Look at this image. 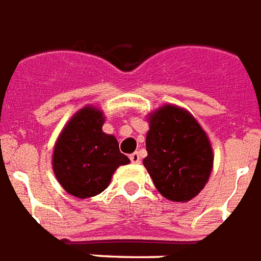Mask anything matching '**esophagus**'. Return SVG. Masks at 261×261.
<instances>
[{"mask_svg": "<svg viewBox=\"0 0 261 261\" xmlns=\"http://www.w3.org/2000/svg\"><path fill=\"white\" fill-rule=\"evenodd\" d=\"M129 159H130V161H132L133 164H139V163H140V155H139L138 151H135V153L130 154Z\"/></svg>", "mask_w": 261, "mask_h": 261, "instance_id": "esophagus-1", "label": "esophagus"}]
</instances>
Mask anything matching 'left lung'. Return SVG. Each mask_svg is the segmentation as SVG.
Instances as JSON below:
<instances>
[{
  "mask_svg": "<svg viewBox=\"0 0 261 261\" xmlns=\"http://www.w3.org/2000/svg\"><path fill=\"white\" fill-rule=\"evenodd\" d=\"M143 165L157 191L172 201L192 200L206 186L214 154L210 139L191 112L165 104L149 114Z\"/></svg>",
  "mask_w": 261,
  "mask_h": 261,
  "instance_id": "8db88e82",
  "label": "left lung"
}]
</instances>
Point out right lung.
I'll return each mask as SVG.
<instances>
[{"label": "right lung", "instance_id": "obj_1", "mask_svg": "<svg viewBox=\"0 0 261 261\" xmlns=\"http://www.w3.org/2000/svg\"><path fill=\"white\" fill-rule=\"evenodd\" d=\"M106 117L94 106L70 118L54 144L53 171L69 195L87 199L106 191L119 165L130 161L115 136L102 132Z\"/></svg>", "mask_w": 261, "mask_h": 261}]
</instances>
